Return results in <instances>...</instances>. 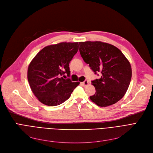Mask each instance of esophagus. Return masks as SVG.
I'll use <instances>...</instances> for the list:
<instances>
[{"label": "esophagus", "instance_id": "obj_1", "mask_svg": "<svg viewBox=\"0 0 153 153\" xmlns=\"http://www.w3.org/2000/svg\"><path fill=\"white\" fill-rule=\"evenodd\" d=\"M88 84H89V82H88V81H84V82H81V85H82L84 87H85V86H87Z\"/></svg>", "mask_w": 153, "mask_h": 153}]
</instances>
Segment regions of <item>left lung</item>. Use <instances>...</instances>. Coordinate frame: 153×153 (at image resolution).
<instances>
[{"instance_id":"left-lung-1","label":"left lung","mask_w":153,"mask_h":153,"mask_svg":"<svg viewBox=\"0 0 153 153\" xmlns=\"http://www.w3.org/2000/svg\"><path fill=\"white\" fill-rule=\"evenodd\" d=\"M79 51L85 63L101 78L92 81L95 93L90 99L105 107L122 99L129 87L132 71L130 63L118 48L102 42H79Z\"/></svg>"}]
</instances>
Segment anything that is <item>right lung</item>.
<instances>
[{"mask_svg": "<svg viewBox=\"0 0 153 153\" xmlns=\"http://www.w3.org/2000/svg\"><path fill=\"white\" fill-rule=\"evenodd\" d=\"M79 50L78 42H62L45 46L31 60L27 77L32 92L48 106L58 105L67 100L79 82L61 76L70 75L69 62Z\"/></svg>", "mask_w": 153, "mask_h": 153, "instance_id": "obj_1", "label": "right lung"}]
</instances>
